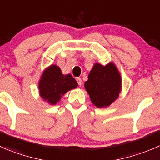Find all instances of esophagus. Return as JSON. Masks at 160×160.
<instances>
[{
	"label": "esophagus",
	"instance_id": "34e87169",
	"mask_svg": "<svg viewBox=\"0 0 160 160\" xmlns=\"http://www.w3.org/2000/svg\"><path fill=\"white\" fill-rule=\"evenodd\" d=\"M77 83H78L79 86H81V85H82V80H81V78H80V77H77Z\"/></svg>",
	"mask_w": 160,
	"mask_h": 160
}]
</instances>
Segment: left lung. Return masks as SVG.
I'll list each match as a JSON object with an SVG mask.
<instances>
[{"mask_svg":"<svg viewBox=\"0 0 160 160\" xmlns=\"http://www.w3.org/2000/svg\"><path fill=\"white\" fill-rule=\"evenodd\" d=\"M122 80L112 62L106 66L95 63L88 75L84 87L91 102L98 108L109 106L121 91Z\"/></svg>","mask_w":160,"mask_h":160,"instance_id":"8db88e82","label":"left lung"}]
</instances>
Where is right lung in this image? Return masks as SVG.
Returning <instances> with one entry per match:
<instances>
[{
  "mask_svg": "<svg viewBox=\"0 0 160 160\" xmlns=\"http://www.w3.org/2000/svg\"><path fill=\"white\" fill-rule=\"evenodd\" d=\"M77 86L78 83L70 74L63 75L58 66L52 65L42 73L38 88L41 97L51 105H55L63 94Z\"/></svg>",
  "mask_w": 160,
  "mask_h": 160,
  "instance_id": "right-lung-1",
  "label": "right lung"
}]
</instances>
